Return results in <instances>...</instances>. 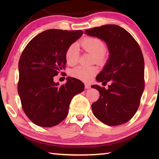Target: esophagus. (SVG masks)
<instances>
[{
    "label": "esophagus",
    "instance_id": "obj_1",
    "mask_svg": "<svg viewBox=\"0 0 159 159\" xmlns=\"http://www.w3.org/2000/svg\"><path fill=\"white\" fill-rule=\"evenodd\" d=\"M90 88H91V85L90 84H88V83H85V89H90Z\"/></svg>",
    "mask_w": 159,
    "mask_h": 159
}]
</instances>
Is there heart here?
I'll use <instances>...</instances> for the list:
<instances>
[{"label": "heart", "mask_w": 159, "mask_h": 159, "mask_svg": "<svg viewBox=\"0 0 159 159\" xmlns=\"http://www.w3.org/2000/svg\"><path fill=\"white\" fill-rule=\"evenodd\" d=\"M79 44L86 52L95 56L97 62L102 64L105 61L106 57L104 53L105 51V45L102 40L96 37H87L83 39ZM65 60L66 63L70 66H74L78 62L79 51L76 45H71L67 48L65 52ZM97 72L98 69L95 66H79L71 69L70 74L74 78L88 82L95 76Z\"/></svg>", "instance_id": "obj_1"}]
</instances>
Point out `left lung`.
I'll list each match as a JSON object with an SVG mask.
<instances>
[{
    "label": "left lung",
    "mask_w": 159,
    "mask_h": 159,
    "mask_svg": "<svg viewBox=\"0 0 159 159\" xmlns=\"http://www.w3.org/2000/svg\"><path fill=\"white\" fill-rule=\"evenodd\" d=\"M85 34L105 41L110 53L96 80L111 84L107 90L92 85L100 95L92 104L93 114L108 125L123 124L138 111L144 89V61L141 48L130 33L118 25L94 27L85 30Z\"/></svg>",
    "instance_id": "8db88e82"
}]
</instances>
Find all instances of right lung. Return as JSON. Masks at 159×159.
<instances>
[{
    "label": "right lung",
    "mask_w": 159,
    "mask_h": 159,
    "mask_svg": "<svg viewBox=\"0 0 159 159\" xmlns=\"http://www.w3.org/2000/svg\"><path fill=\"white\" fill-rule=\"evenodd\" d=\"M83 32L48 29L26 45L19 61L17 90L21 107L31 122L41 127L61 123L72 98L84 90L80 80L67 77L65 84L54 82L66 63L65 52Z\"/></svg>",
    "instance_id": "obj_1"
}]
</instances>
